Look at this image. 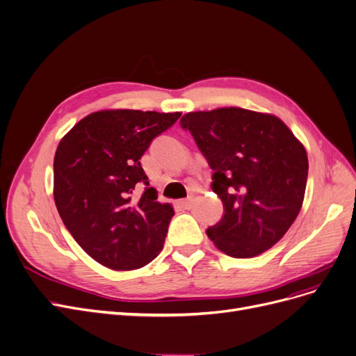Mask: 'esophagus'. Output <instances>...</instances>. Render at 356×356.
<instances>
[{
  "instance_id": "34e87169",
  "label": "esophagus",
  "mask_w": 356,
  "mask_h": 356,
  "mask_svg": "<svg viewBox=\"0 0 356 356\" xmlns=\"http://www.w3.org/2000/svg\"><path fill=\"white\" fill-rule=\"evenodd\" d=\"M192 197H188V199H181V200H179V205L181 207V208H184V209H191L192 208Z\"/></svg>"
}]
</instances>
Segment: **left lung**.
<instances>
[{"label":"left lung","mask_w":356,"mask_h":356,"mask_svg":"<svg viewBox=\"0 0 356 356\" xmlns=\"http://www.w3.org/2000/svg\"><path fill=\"white\" fill-rule=\"evenodd\" d=\"M213 170L212 191L222 220L207 234L222 253L249 259L280 241L300 213L308 175L307 151L275 115L220 107L183 115Z\"/></svg>","instance_id":"obj_1"}]
</instances>
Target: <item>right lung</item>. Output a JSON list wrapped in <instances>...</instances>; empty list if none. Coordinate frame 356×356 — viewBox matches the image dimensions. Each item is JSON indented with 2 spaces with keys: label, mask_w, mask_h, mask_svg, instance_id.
<instances>
[{
  "label": "right lung",
  "mask_w": 356,
  "mask_h": 356,
  "mask_svg": "<svg viewBox=\"0 0 356 356\" xmlns=\"http://www.w3.org/2000/svg\"><path fill=\"white\" fill-rule=\"evenodd\" d=\"M131 109L92 112L59 141L54 159V197L67 229L81 249L113 270L148 265L163 250L170 204L152 188L135 197L148 177L140 159L149 143L180 118Z\"/></svg>",
  "instance_id": "1"
}]
</instances>
